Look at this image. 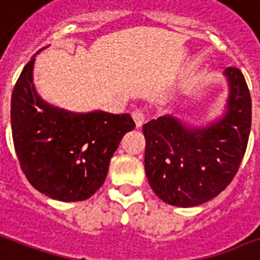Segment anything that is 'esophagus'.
<instances>
[{"label": "esophagus", "instance_id": "1", "mask_svg": "<svg viewBox=\"0 0 260 260\" xmlns=\"http://www.w3.org/2000/svg\"><path fill=\"white\" fill-rule=\"evenodd\" d=\"M132 118H134L135 124H136L138 128H140L144 124V121H146V117H144V113L142 110H135V112H132Z\"/></svg>", "mask_w": 260, "mask_h": 260}]
</instances>
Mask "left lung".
<instances>
[{"instance_id":"8db88e82","label":"left lung","mask_w":260,"mask_h":260,"mask_svg":"<svg viewBox=\"0 0 260 260\" xmlns=\"http://www.w3.org/2000/svg\"><path fill=\"white\" fill-rule=\"evenodd\" d=\"M222 75L228 98L211 121L165 114L143 125L146 176L168 205L193 207L211 201L239 170L251 131V95L240 69L226 68Z\"/></svg>"}]
</instances>
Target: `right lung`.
<instances>
[{"mask_svg":"<svg viewBox=\"0 0 260 260\" xmlns=\"http://www.w3.org/2000/svg\"><path fill=\"white\" fill-rule=\"evenodd\" d=\"M37 54L12 92V136L20 166L43 195L61 202L86 201L104 184L113 154L135 122L129 114L76 113L46 102L34 84Z\"/></svg>","mask_w":260,"mask_h":260,"instance_id":"right-lung-1","label":"right lung"}]
</instances>
